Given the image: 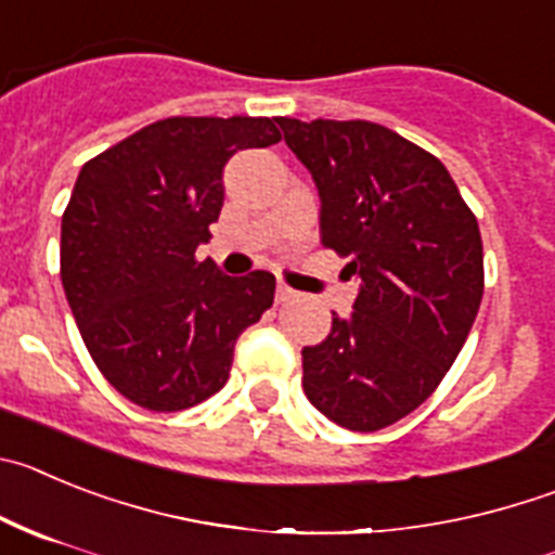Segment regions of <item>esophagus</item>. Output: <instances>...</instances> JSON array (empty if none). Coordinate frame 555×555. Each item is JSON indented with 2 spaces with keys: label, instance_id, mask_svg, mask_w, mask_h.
<instances>
[{
  "label": "esophagus",
  "instance_id": "esophagus-1",
  "mask_svg": "<svg viewBox=\"0 0 555 555\" xmlns=\"http://www.w3.org/2000/svg\"><path fill=\"white\" fill-rule=\"evenodd\" d=\"M274 297H278V302H294V299H297L299 294L294 292L292 286H286V283H283V281H278V294H274Z\"/></svg>",
  "mask_w": 555,
  "mask_h": 555
}]
</instances>
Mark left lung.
Segmentation results:
<instances>
[{
    "label": "left lung",
    "mask_w": 555,
    "mask_h": 555,
    "mask_svg": "<svg viewBox=\"0 0 555 555\" xmlns=\"http://www.w3.org/2000/svg\"><path fill=\"white\" fill-rule=\"evenodd\" d=\"M278 126L319 190L322 244L360 281L352 313L302 349L305 396L344 429H385L429 399L474 327L479 222L443 162L385 126Z\"/></svg>",
    "instance_id": "1"
}]
</instances>
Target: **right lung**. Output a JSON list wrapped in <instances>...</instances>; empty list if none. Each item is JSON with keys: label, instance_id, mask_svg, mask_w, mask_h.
Instances as JSON below:
<instances>
[{"label": "right lung", "instance_id": "add662e5", "mask_svg": "<svg viewBox=\"0 0 555 555\" xmlns=\"http://www.w3.org/2000/svg\"><path fill=\"white\" fill-rule=\"evenodd\" d=\"M281 140L269 118H167L81 167L63 215L60 278L112 388L178 413L228 383L238 335L274 299V274L231 278L195 250L220 217L236 151Z\"/></svg>", "mask_w": 555, "mask_h": 555}]
</instances>
